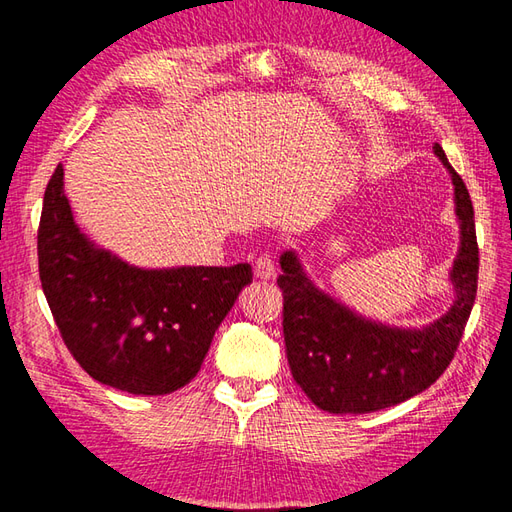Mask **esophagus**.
Here are the masks:
<instances>
[{"label": "esophagus", "mask_w": 512, "mask_h": 512, "mask_svg": "<svg viewBox=\"0 0 512 512\" xmlns=\"http://www.w3.org/2000/svg\"><path fill=\"white\" fill-rule=\"evenodd\" d=\"M255 277L257 279H273L275 277V262H273V255L270 253H262L255 259Z\"/></svg>", "instance_id": "esophagus-1"}]
</instances>
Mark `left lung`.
Segmentation results:
<instances>
[{"label":"left lung","instance_id":"1","mask_svg":"<svg viewBox=\"0 0 512 512\" xmlns=\"http://www.w3.org/2000/svg\"><path fill=\"white\" fill-rule=\"evenodd\" d=\"M433 149L451 173L460 220V250L451 270L455 301L438 321L405 330L358 317L312 284L292 250L279 257L290 372L323 411L369 413L405 402L436 383L462 341L475 303L480 248L469 189L442 147Z\"/></svg>","mask_w":512,"mask_h":512}]
</instances>
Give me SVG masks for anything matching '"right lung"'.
Returning a JSON list of instances; mask_svg holds the SVG:
<instances>
[{"instance_id": "add662e5", "label": "right lung", "mask_w": 512, "mask_h": 512, "mask_svg": "<svg viewBox=\"0 0 512 512\" xmlns=\"http://www.w3.org/2000/svg\"><path fill=\"white\" fill-rule=\"evenodd\" d=\"M39 277L70 354L103 385L165 396L200 372L215 330L253 281L248 264L129 266L94 246L63 193V167L43 195Z\"/></svg>"}]
</instances>
